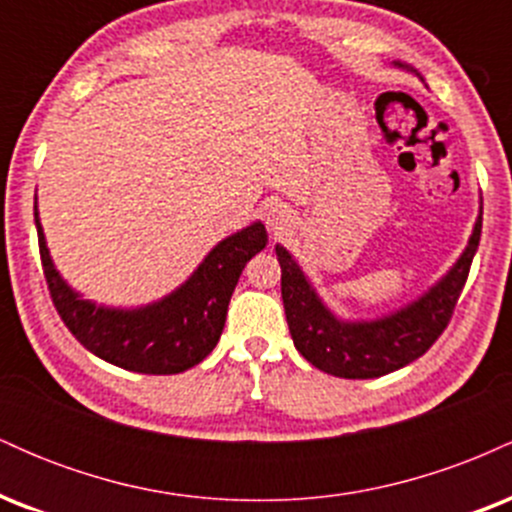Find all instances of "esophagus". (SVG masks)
Returning a JSON list of instances; mask_svg holds the SVG:
<instances>
[{
  "label": "esophagus",
  "mask_w": 512,
  "mask_h": 512,
  "mask_svg": "<svg viewBox=\"0 0 512 512\" xmlns=\"http://www.w3.org/2000/svg\"><path fill=\"white\" fill-rule=\"evenodd\" d=\"M284 209H281V207H269L267 209V223H269V226H272V228H279L281 226V223H284Z\"/></svg>",
  "instance_id": "obj_1"
}]
</instances>
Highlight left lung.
Listing matches in <instances>:
<instances>
[{"instance_id": "obj_1", "label": "left lung", "mask_w": 512, "mask_h": 512, "mask_svg": "<svg viewBox=\"0 0 512 512\" xmlns=\"http://www.w3.org/2000/svg\"><path fill=\"white\" fill-rule=\"evenodd\" d=\"M479 238L481 216L460 260L421 301L383 320L356 325L334 320L310 289L293 257L276 245L281 264V298L293 344L305 361L337 378L368 380L404 368L424 356L450 325L474 252L479 248Z\"/></svg>"}]
</instances>
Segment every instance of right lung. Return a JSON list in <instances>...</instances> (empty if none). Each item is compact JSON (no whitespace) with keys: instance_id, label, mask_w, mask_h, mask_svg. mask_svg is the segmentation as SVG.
Wrapping results in <instances>:
<instances>
[{"instance_id":"right-lung-1","label":"right lung","mask_w":512,"mask_h":512,"mask_svg":"<svg viewBox=\"0 0 512 512\" xmlns=\"http://www.w3.org/2000/svg\"><path fill=\"white\" fill-rule=\"evenodd\" d=\"M33 214L45 281L67 330L91 354L144 375L182 373L214 351L245 264L267 248V231L255 223L216 245L190 281L166 301L142 310H108L81 301L60 279L45 248L38 209Z\"/></svg>"}]
</instances>
